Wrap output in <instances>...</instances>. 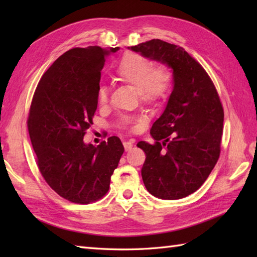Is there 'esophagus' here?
<instances>
[{"mask_svg":"<svg viewBox=\"0 0 257 257\" xmlns=\"http://www.w3.org/2000/svg\"><path fill=\"white\" fill-rule=\"evenodd\" d=\"M133 143L132 141H124L123 143V147H124V150L125 151H129V150H132L133 149Z\"/></svg>","mask_w":257,"mask_h":257,"instance_id":"34e87169","label":"esophagus"}]
</instances>
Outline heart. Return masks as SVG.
I'll list each match as a JSON object with an SVG mask.
<instances>
[{
	"label": "heart",
	"mask_w": 257,
	"mask_h": 257,
	"mask_svg": "<svg viewBox=\"0 0 257 257\" xmlns=\"http://www.w3.org/2000/svg\"><path fill=\"white\" fill-rule=\"evenodd\" d=\"M117 76L138 91L140 99L147 103H156L165 99L171 89L172 75L168 68L154 67L150 59L139 54H125L117 67ZM98 101L105 105L108 100L106 86L98 88ZM128 122V121H125Z\"/></svg>",
	"instance_id": "b5f03b06"
}]
</instances>
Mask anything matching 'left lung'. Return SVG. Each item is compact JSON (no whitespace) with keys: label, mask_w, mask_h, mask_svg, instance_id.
I'll use <instances>...</instances> for the list:
<instances>
[{"label":"left lung","mask_w":257,"mask_h":257,"mask_svg":"<svg viewBox=\"0 0 257 257\" xmlns=\"http://www.w3.org/2000/svg\"><path fill=\"white\" fill-rule=\"evenodd\" d=\"M129 50L172 70L173 89L152 124L154 145L137 144L146 154L141 176L156 198L177 200L195 192L216 165L224 112L204 68L182 47L151 40Z\"/></svg>","instance_id":"8db88e82"}]
</instances>
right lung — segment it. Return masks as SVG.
<instances>
[{"label": "right lung", "instance_id": "1", "mask_svg": "<svg viewBox=\"0 0 257 257\" xmlns=\"http://www.w3.org/2000/svg\"><path fill=\"white\" fill-rule=\"evenodd\" d=\"M119 47H76L59 56L37 85L27 120L38 169L62 198L88 204L109 190L123 154L118 137L85 144L97 109L100 72Z\"/></svg>", "mask_w": 257, "mask_h": 257}]
</instances>
